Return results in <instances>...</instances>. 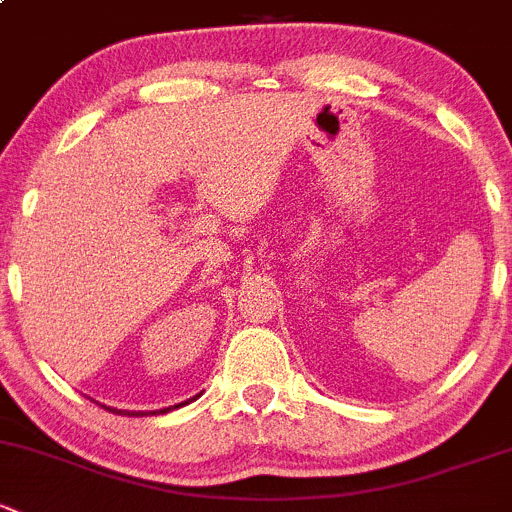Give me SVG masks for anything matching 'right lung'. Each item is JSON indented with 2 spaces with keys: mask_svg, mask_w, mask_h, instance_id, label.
<instances>
[{
  "mask_svg": "<svg viewBox=\"0 0 512 512\" xmlns=\"http://www.w3.org/2000/svg\"><path fill=\"white\" fill-rule=\"evenodd\" d=\"M196 397H193V400H196ZM184 405H188V402H181V405H174V407H184ZM102 407H105V405H102ZM107 410L117 412V414H127V417H149V414H157V412H161V414L171 412V407H164V410H152V412H129V410H117V407H107Z\"/></svg>",
  "mask_w": 512,
  "mask_h": 512,
  "instance_id": "1",
  "label": "right lung"
}]
</instances>
